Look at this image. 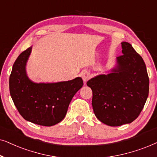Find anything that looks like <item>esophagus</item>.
Instances as JSON below:
<instances>
[{
  "label": "esophagus",
  "mask_w": 157,
  "mask_h": 157,
  "mask_svg": "<svg viewBox=\"0 0 157 157\" xmlns=\"http://www.w3.org/2000/svg\"><path fill=\"white\" fill-rule=\"evenodd\" d=\"M81 77H82L84 82L86 83L87 81L90 80V73L87 70H83L81 72Z\"/></svg>",
  "instance_id": "obj_1"
}]
</instances>
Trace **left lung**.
<instances>
[{
    "instance_id": "obj_1",
    "label": "left lung",
    "mask_w": 157,
    "mask_h": 157,
    "mask_svg": "<svg viewBox=\"0 0 157 157\" xmlns=\"http://www.w3.org/2000/svg\"><path fill=\"white\" fill-rule=\"evenodd\" d=\"M122 55L108 74L87 82L93 91L96 118L110 126L131 124L141 112L149 95V80L142 57L131 44L121 42Z\"/></svg>"
}]
</instances>
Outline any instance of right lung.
<instances>
[{
    "mask_svg": "<svg viewBox=\"0 0 157 157\" xmlns=\"http://www.w3.org/2000/svg\"><path fill=\"white\" fill-rule=\"evenodd\" d=\"M32 50L28 48L14 62L9 78L10 94L25 120L52 126L63 120L71 100L83 85L80 77L63 82L36 83L29 78L26 63Z\"/></svg>",
    "mask_w": 157,
    "mask_h": 157,
    "instance_id": "right-lung-1",
    "label": "right lung"
}]
</instances>
